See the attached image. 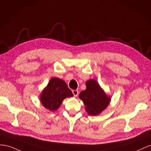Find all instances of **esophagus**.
<instances>
[{"instance_id": "34e87169", "label": "esophagus", "mask_w": 151, "mask_h": 151, "mask_svg": "<svg viewBox=\"0 0 151 151\" xmlns=\"http://www.w3.org/2000/svg\"><path fill=\"white\" fill-rule=\"evenodd\" d=\"M72 92H73V95H74L75 97H76L78 95V90H72Z\"/></svg>"}]
</instances>
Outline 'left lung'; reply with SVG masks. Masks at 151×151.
Masks as SVG:
<instances>
[{"instance_id": "1", "label": "left lung", "mask_w": 151, "mask_h": 151, "mask_svg": "<svg viewBox=\"0 0 151 151\" xmlns=\"http://www.w3.org/2000/svg\"><path fill=\"white\" fill-rule=\"evenodd\" d=\"M86 89L80 93L79 98L83 102L85 111L90 116L99 115L108 106L111 97H108L96 80L86 82Z\"/></svg>"}]
</instances>
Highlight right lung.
I'll return each mask as SVG.
<instances>
[{
    "mask_svg": "<svg viewBox=\"0 0 151 151\" xmlns=\"http://www.w3.org/2000/svg\"><path fill=\"white\" fill-rule=\"evenodd\" d=\"M73 96L72 92L63 80L52 78L40 94V101L46 109L57 110L64 99Z\"/></svg>",
    "mask_w": 151,
    "mask_h": 151,
    "instance_id": "1",
    "label": "right lung"
}]
</instances>
